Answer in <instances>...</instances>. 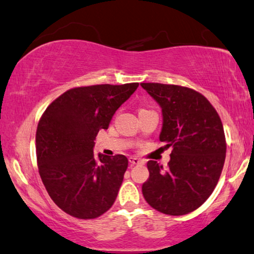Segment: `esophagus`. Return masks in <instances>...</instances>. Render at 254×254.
<instances>
[{
    "label": "esophagus",
    "instance_id": "34e87169",
    "mask_svg": "<svg viewBox=\"0 0 254 254\" xmlns=\"http://www.w3.org/2000/svg\"><path fill=\"white\" fill-rule=\"evenodd\" d=\"M129 162L131 165H139V163H142V161H140L138 158H135V157L129 158Z\"/></svg>",
    "mask_w": 254,
    "mask_h": 254
}]
</instances>
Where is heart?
<instances>
[{"label":"heart","instance_id":"heart-1","mask_svg":"<svg viewBox=\"0 0 254 254\" xmlns=\"http://www.w3.org/2000/svg\"><path fill=\"white\" fill-rule=\"evenodd\" d=\"M142 110H145V109H140V110H139V111H142Z\"/></svg>","mask_w":254,"mask_h":254}]
</instances>
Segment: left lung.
<instances>
[{"mask_svg": "<svg viewBox=\"0 0 254 254\" xmlns=\"http://www.w3.org/2000/svg\"><path fill=\"white\" fill-rule=\"evenodd\" d=\"M162 109L160 140L173 147L165 170L147 162L150 177L142 186L152 208L169 216L196 210L212 194L224 168L226 138L220 117L201 93L192 88L142 83Z\"/></svg>", "mask_w": 254, "mask_h": 254, "instance_id": "left-lung-1", "label": "left lung"}]
</instances>
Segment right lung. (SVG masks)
I'll return each mask as SVG.
<instances>
[{
	"instance_id": "1",
	"label": "right lung",
	"mask_w": 254,
	"mask_h": 254,
	"mask_svg": "<svg viewBox=\"0 0 254 254\" xmlns=\"http://www.w3.org/2000/svg\"><path fill=\"white\" fill-rule=\"evenodd\" d=\"M138 83L92 85L64 92L42 115L36 130L37 166L46 190L61 210L94 219L115 203L128 159L93 152L100 129Z\"/></svg>"
}]
</instances>
